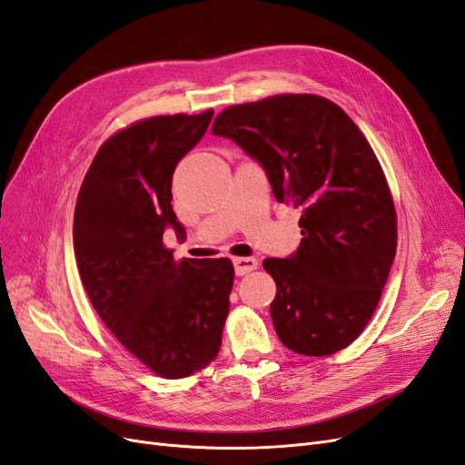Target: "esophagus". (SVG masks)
I'll list each match as a JSON object with an SVG mask.
<instances>
[{
	"label": "esophagus",
	"mask_w": 465,
	"mask_h": 465,
	"mask_svg": "<svg viewBox=\"0 0 465 465\" xmlns=\"http://www.w3.org/2000/svg\"><path fill=\"white\" fill-rule=\"evenodd\" d=\"M234 272L236 275H246L250 272L258 270V260L256 258H232Z\"/></svg>",
	"instance_id": "1"
}]
</instances>
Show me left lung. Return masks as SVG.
Masks as SVG:
<instances>
[{
  "mask_svg": "<svg viewBox=\"0 0 465 465\" xmlns=\"http://www.w3.org/2000/svg\"><path fill=\"white\" fill-rule=\"evenodd\" d=\"M211 132L263 166L277 202L301 209L297 254L263 260L281 343L306 357L349 347L376 311L398 246L396 207L367 137L328 98L292 93L224 108Z\"/></svg>",
  "mask_w": 465,
  "mask_h": 465,
  "instance_id": "8db88e82",
  "label": "left lung"
}]
</instances>
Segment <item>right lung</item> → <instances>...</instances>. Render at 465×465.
<instances>
[{"label":"right lung","instance_id":"right-lung-1","mask_svg":"<svg viewBox=\"0 0 465 465\" xmlns=\"http://www.w3.org/2000/svg\"><path fill=\"white\" fill-rule=\"evenodd\" d=\"M213 118L151 116L110 135L83 180L74 250L89 301L104 326L157 376L184 378L219 353L234 267L229 258L176 262L166 227L173 174Z\"/></svg>","mask_w":465,"mask_h":465}]
</instances>
